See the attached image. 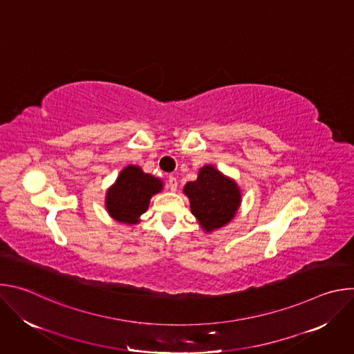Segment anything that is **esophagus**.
Instances as JSON below:
<instances>
[{
	"instance_id": "1",
	"label": "esophagus",
	"mask_w": 354,
	"mask_h": 354,
	"mask_svg": "<svg viewBox=\"0 0 354 354\" xmlns=\"http://www.w3.org/2000/svg\"><path fill=\"white\" fill-rule=\"evenodd\" d=\"M168 187L172 192H175L178 189V179L174 175H169V178H168Z\"/></svg>"
}]
</instances>
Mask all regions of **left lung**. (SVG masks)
I'll use <instances>...</instances> for the list:
<instances>
[{
    "mask_svg": "<svg viewBox=\"0 0 354 354\" xmlns=\"http://www.w3.org/2000/svg\"><path fill=\"white\" fill-rule=\"evenodd\" d=\"M183 192L189 197L192 214L207 232L228 224L241 205V190L235 180L212 165L200 168L197 179L187 182Z\"/></svg>",
    "mask_w": 354,
    "mask_h": 354,
    "instance_id": "obj_1",
    "label": "left lung"
}]
</instances>
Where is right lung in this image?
Segmentation results:
<instances>
[{"label": "right lung", "mask_w": 354, "mask_h": 354, "mask_svg": "<svg viewBox=\"0 0 354 354\" xmlns=\"http://www.w3.org/2000/svg\"><path fill=\"white\" fill-rule=\"evenodd\" d=\"M162 190V180L129 165L106 193V210L119 223L136 224L148 209L149 198Z\"/></svg>", "instance_id": "add662e5"}]
</instances>
